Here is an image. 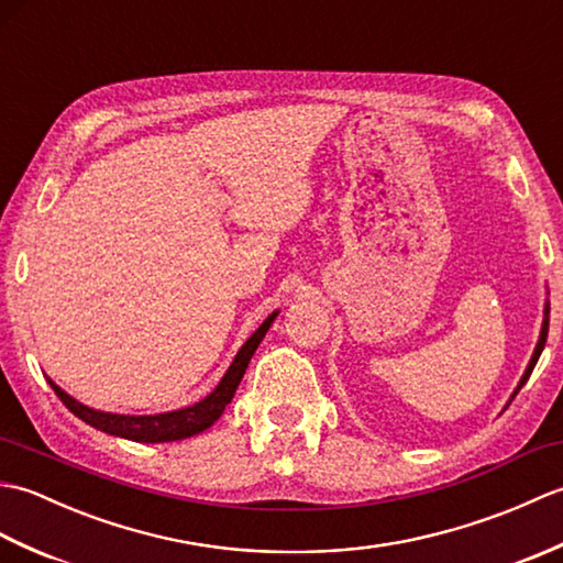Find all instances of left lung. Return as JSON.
<instances>
[{"label": "left lung", "instance_id": "8db88e82", "mask_svg": "<svg viewBox=\"0 0 563 563\" xmlns=\"http://www.w3.org/2000/svg\"><path fill=\"white\" fill-rule=\"evenodd\" d=\"M547 331H549V302L544 305V321H542V331H540V341H537V349H534V353H532V357H530V365H528V369H525V375H522V379H520V385H518V389L512 391V397H510V401L516 399V394L522 389V385L525 382L530 379V375H532V369H534V365H537V361H540V355H542V351H544V343H547Z\"/></svg>", "mask_w": 563, "mask_h": 563}]
</instances>
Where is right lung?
I'll use <instances>...</instances> for the list:
<instances>
[{"mask_svg": "<svg viewBox=\"0 0 563 563\" xmlns=\"http://www.w3.org/2000/svg\"><path fill=\"white\" fill-rule=\"evenodd\" d=\"M278 317V312H273L263 324L251 333V339L239 349V353L234 355V361L227 369L224 377L220 379V385L214 387L206 399H200L194 406H186V409L178 411H169V413H154V416H125V413H106V411H97L89 409V406L79 404L77 399H71L67 391L59 389L53 379L51 387L59 397L67 409L75 413L77 418H81L84 423H89L93 428L103 430V433L115 435V438H125V440H135V442H174V440H184L190 435H198L202 430L210 428L218 418L222 416L224 406L232 401L234 391L242 382L251 355L256 353L258 343L266 336V331L271 329L273 319Z\"/></svg>", "mask_w": 563, "mask_h": 563, "instance_id": "obj_1", "label": "right lung"}]
</instances>
